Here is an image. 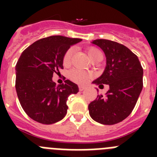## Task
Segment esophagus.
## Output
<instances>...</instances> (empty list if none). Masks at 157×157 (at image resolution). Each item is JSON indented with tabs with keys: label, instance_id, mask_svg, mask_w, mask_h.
<instances>
[{
	"label": "esophagus",
	"instance_id": "obj_1",
	"mask_svg": "<svg viewBox=\"0 0 157 157\" xmlns=\"http://www.w3.org/2000/svg\"><path fill=\"white\" fill-rule=\"evenodd\" d=\"M78 89H79L80 91H83L85 90V86H78Z\"/></svg>",
	"mask_w": 157,
	"mask_h": 157
}]
</instances>
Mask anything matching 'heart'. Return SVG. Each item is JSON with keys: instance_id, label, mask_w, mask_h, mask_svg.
<instances>
[{"instance_id": "b5f03b06", "label": "heart", "mask_w": 157, "mask_h": 157, "mask_svg": "<svg viewBox=\"0 0 157 157\" xmlns=\"http://www.w3.org/2000/svg\"><path fill=\"white\" fill-rule=\"evenodd\" d=\"M73 52H74V48H68L67 51L65 52L63 59V65L67 66V65L71 63V56L72 55H73ZM87 54H88L89 57L91 59L95 56L98 55V54H101V52L98 49V48H94V47H91V48H89L88 49H87ZM90 77V73L85 71L79 70V69H73V70H71L69 72V78H70L71 79L73 82H75L79 83V84L85 83Z\"/></svg>"}]
</instances>
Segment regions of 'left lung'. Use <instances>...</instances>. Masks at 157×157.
<instances>
[{
    "label": "left lung",
    "mask_w": 157,
    "mask_h": 157,
    "mask_svg": "<svg viewBox=\"0 0 157 157\" xmlns=\"http://www.w3.org/2000/svg\"><path fill=\"white\" fill-rule=\"evenodd\" d=\"M106 56L105 71L93 83L109 86L105 97L98 95L88 106L93 120L113 125L125 120L135 106L143 87V68L138 56L125 45L106 39L93 41Z\"/></svg>",
    "instance_id": "obj_1"
}]
</instances>
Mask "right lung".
Masks as SVG:
<instances>
[{"instance_id":"1","label":"right lung","mask_w":157,"mask_h":157,"mask_svg":"<svg viewBox=\"0 0 157 157\" xmlns=\"http://www.w3.org/2000/svg\"><path fill=\"white\" fill-rule=\"evenodd\" d=\"M55 35L41 38L27 47L16 65V90L27 116L42 124H52L67 114L69 95L78 92L75 83L67 79L56 86L53 74L63 69V59L71 45L81 41Z\"/></svg>"}]
</instances>
